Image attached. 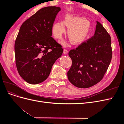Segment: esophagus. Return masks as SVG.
Returning a JSON list of instances; mask_svg holds the SVG:
<instances>
[{
  "instance_id": "obj_1",
  "label": "esophagus",
  "mask_w": 124,
  "mask_h": 124,
  "mask_svg": "<svg viewBox=\"0 0 124 124\" xmlns=\"http://www.w3.org/2000/svg\"><path fill=\"white\" fill-rule=\"evenodd\" d=\"M67 53H68V50H67V49H64L63 50V54H67Z\"/></svg>"
}]
</instances>
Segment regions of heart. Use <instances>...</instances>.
I'll return each mask as SVG.
<instances>
[{"label":"heart","mask_w":124,"mask_h":124,"mask_svg":"<svg viewBox=\"0 0 124 124\" xmlns=\"http://www.w3.org/2000/svg\"><path fill=\"white\" fill-rule=\"evenodd\" d=\"M65 26L68 27L67 35L74 44L83 43L91 31V23L84 17L67 14L64 21L56 22L52 26V31L55 38H62L65 32Z\"/></svg>","instance_id":"obj_1"}]
</instances>
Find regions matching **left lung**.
<instances>
[{"label": "left lung", "mask_w": 124, "mask_h": 124, "mask_svg": "<svg viewBox=\"0 0 124 124\" xmlns=\"http://www.w3.org/2000/svg\"><path fill=\"white\" fill-rule=\"evenodd\" d=\"M68 54L72 61L67 72L69 81L78 88L91 87L102 80L111 62V37L97 22L94 36Z\"/></svg>", "instance_id": "1"}]
</instances>
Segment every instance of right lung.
<instances>
[{"label": "right lung", "mask_w": 124, "mask_h": 124, "mask_svg": "<svg viewBox=\"0 0 124 124\" xmlns=\"http://www.w3.org/2000/svg\"><path fill=\"white\" fill-rule=\"evenodd\" d=\"M60 11L55 6L44 7L21 26L14 45L16 62L20 76L29 84L46 80L62 54L61 45L51 37L52 26Z\"/></svg>", "instance_id": "add662e5"}]
</instances>
